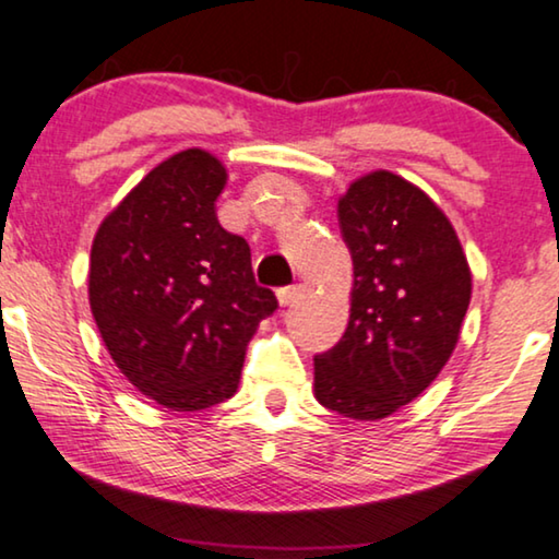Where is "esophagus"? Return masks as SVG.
<instances>
[{
    "instance_id": "1",
    "label": "esophagus",
    "mask_w": 559,
    "mask_h": 559,
    "mask_svg": "<svg viewBox=\"0 0 559 559\" xmlns=\"http://www.w3.org/2000/svg\"><path fill=\"white\" fill-rule=\"evenodd\" d=\"M301 296H304V286H301V283H294V286H286V288L278 290V301H281L283 306L296 304Z\"/></svg>"
}]
</instances>
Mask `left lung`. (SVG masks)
Segmentation results:
<instances>
[{"mask_svg":"<svg viewBox=\"0 0 559 559\" xmlns=\"http://www.w3.org/2000/svg\"><path fill=\"white\" fill-rule=\"evenodd\" d=\"M336 212L355 286L347 332L313 357V392L344 418L380 420L413 403L453 355L471 269L443 210L392 171L352 182Z\"/></svg>","mask_w":559,"mask_h":559,"instance_id":"1","label":"left lung"}]
</instances>
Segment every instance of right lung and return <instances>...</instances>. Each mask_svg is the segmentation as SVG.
<instances>
[{"label":"right lung","mask_w":559,"mask_h":559,"mask_svg":"<svg viewBox=\"0 0 559 559\" xmlns=\"http://www.w3.org/2000/svg\"><path fill=\"white\" fill-rule=\"evenodd\" d=\"M223 162L187 148L154 167L100 223L88 298L108 355L179 413L233 397L258 324L278 309L246 238L219 225Z\"/></svg>","instance_id":"obj_1"}]
</instances>
